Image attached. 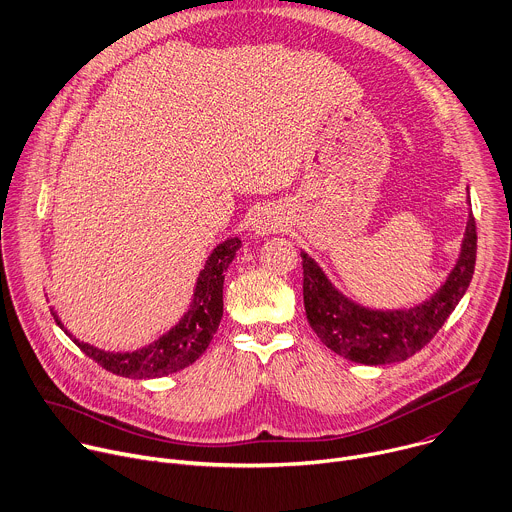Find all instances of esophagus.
<instances>
[{"label": "esophagus", "mask_w": 512, "mask_h": 512, "mask_svg": "<svg viewBox=\"0 0 512 512\" xmlns=\"http://www.w3.org/2000/svg\"><path fill=\"white\" fill-rule=\"evenodd\" d=\"M277 229H281V221H279V217H275L269 211H263V213H259L253 219V231L257 235H269V233H273Z\"/></svg>", "instance_id": "34e87169"}]
</instances>
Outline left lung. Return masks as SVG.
I'll list each match as a JSON object with an SVG mask.
<instances>
[{"label": "left lung", "instance_id": "8db88e82", "mask_svg": "<svg viewBox=\"0 0 512 512\" xmlns=\"http://www.w3.org/2000/svg\"><path fill=\"white\" fill-rule=\"evenodd\" d=\"M303 303L311 329L346 360L366 366L404 362L420 352L466 293L476 263V223H468L456 265L438 291L408 309H370L337 291L321 267L301 251Z\"/></svg>", "mask_w": 512, "mask_h": 512}]
</instances>
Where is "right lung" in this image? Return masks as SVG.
Returning <instances> with one entry per match:
<instances>
[{
	"label": "right lung",
	"mask_w": 512,
	"mask_h": 512,
	"mask_svg": "<svg viewBox=\"0 0 512 512\" xmlns=\"http://www.w3.org/2000/svg\"><path fill=\"white\" fill-rule=\"evenodd\" d=\"M239 247L241 239L231 237L213 249V253L205 261L203 271L199 273L189 311L181 317V321L175 327H170L164 335L154 339L152 344L136 352H104L90 344H84L64 327L54 309L52 315L56 323L72 337V342L88 358H92L96 364H100L104 370L116 376L132 380H150L181 372L187 366L195 364L205 354L221 323L225 271L235 259Z\"/></svg>",
	"instance_id": "1"
}]
</instances>
